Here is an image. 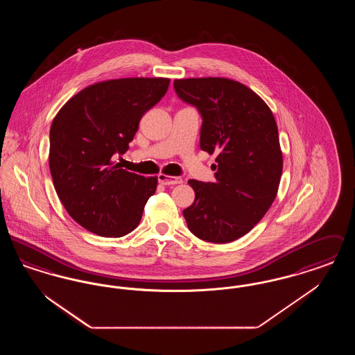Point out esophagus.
I'll return each mask as SVG.
<instances>
[{"label": "esophagus", "instance_id": "esophagus-1", "mask_svg": "<svg viewBox=\"0 0 355 355\" xmlns=\"http://www.w3.org/2000/svg\"><path fill=\"white\" fill-rule=\"evenodd\" d=\"M158 182L166 186L178 185V184H182V180L180 177H170L166 174H159L158 175Z\"/></svg>", "mask_w": 355, "mask_h": 355}]
</instances>
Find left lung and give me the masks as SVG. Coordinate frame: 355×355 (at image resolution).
<instances>
[{"label": "left lung", "instance_id": "left-lung-1", "mask_svg": "<svg viewBox=\"0 0 355 355\" xmlns=\"http://www.w3.org/2000/svg\"><path fill=\"white\" fill-rule=\"evenodd\" d=\"M174 90L202 117L200 148L217 154L214 182L189 181L196 198L184 210L187 227L207 242L236 241L275 200L282 175L277 122L259 96L229 78L175 80Z\"/></svg>", "mask_w": 355, "mask_h": 355}]
</instances>
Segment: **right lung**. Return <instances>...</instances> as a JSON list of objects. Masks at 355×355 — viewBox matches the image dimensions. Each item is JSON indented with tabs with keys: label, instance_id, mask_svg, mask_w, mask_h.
<instances>
[{
	"label": "right lung",
	"instance_id": "obj_1",
	"mask_svg": "<svg viewBox=\"0 0 355 355\" xmlns=\"http://www.w3.org/2000/svg\"><path fill=\"white\" fill-rule=\"evenodd\" d=\"M169 84V78H119L90 85L53 119V184L69 216L86 230L117 238L138 226L158 180L121 169L114 158L128 152L142 116Z\"/></svg>",
	"mask_w": 355,
	"mask_h": 355
}]
</instances>
